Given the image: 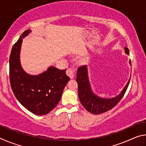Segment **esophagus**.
<instances>
[{
	"label": "esophagus",
	"mask_w": 146,
	"mask_h": 146,
	"mask_svg": "<svg viewBox=\"0 0 146 146\" xmlns=\"http://www.w3.org/2000/svg\"><path fill=\"white\" fill-rule=\"evenodd\" d=\"M66 74L71 79L73 78L74 76H75V73H74V70L72 68H68L67 71H66Z\"/></svg>",
	"instance_id": "1"
}]
</instances>
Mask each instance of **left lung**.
Here are the masks:
<instances>
[{"instance_id":"8db88e82","label":"left lung","mask_w":146,"mask_h":146,"mask_svg":"<svg viewBox=\"0 0 146 146\" xmlns=\"http://www.w3.org/2000/svg\"><path fill=\"white\" fill-rule=\"evenodd\" d=\"M125 53L127 55L129 54V49L126 47L125 48ZM129 64L131 66V60H129ZM76 76L77 78L76 80L78 84V97L80 102L86 110L95 115L108 111L114 108L123 97L130 82L129 79L122 92L117 97L112 98H103L95 95L91 90L88 78L87 66H82L78 68Z\"/></svg>"}]
</instances>
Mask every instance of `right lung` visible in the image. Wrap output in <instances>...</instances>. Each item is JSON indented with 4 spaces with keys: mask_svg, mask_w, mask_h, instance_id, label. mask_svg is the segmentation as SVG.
<instances>
[{
    "mask_svg": "<svg viewBox=\"0 0 146 146\" xmlns=\"http://www.w3.org/2000/svg\"><path fill=\"white\" fill-rule=\"evenodd\" d=\"M30 32V29L24 31L12 48L9 80L19 102L34 114L44 115L58 104L70 78L66 75V70H60L53 66L38 75H30L23 70L20 63V51L23 38Z\"/></svg>",
    "mask_w": 146,
    "mask_h": 146,
    "instance_id": "1",
    "label": "right lung"
}]
</instances>
